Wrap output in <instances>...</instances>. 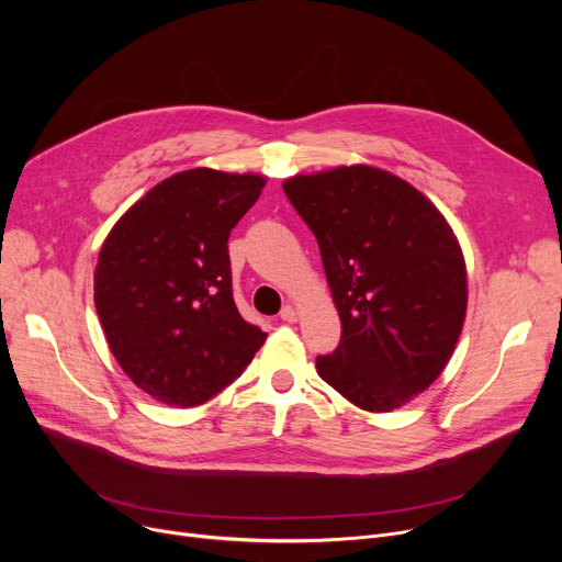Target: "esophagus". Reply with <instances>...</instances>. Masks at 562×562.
<instances>
[{"instance_id":"obj_1","label":"esophagus","mask_w":562,"mask_h":562,"mask_svg":"<svg viewBox=\"0 0 562 562\" xmlns=\"http://www.w3.org/2000/svg\"><path fill=\"white\" fill-rule=\"evenodd\" d=\"M280 318L286 321V323H296L299 321V310L293 305H284L282 312H280Z\"/></svg>"}]
</instances>
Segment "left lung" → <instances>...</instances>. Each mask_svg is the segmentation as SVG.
I'll return each mask as SVG.
<instances>
[{"label":"left lung","instance_id":"8db88e82","mask_svg":"<svg viewBox=\"0 0 562 562\" xmlns=\"http://www.w3.org/2000/svg\"><path fill=\"white\" fill-rule=\"evenodd\" d=\"M282 189L314 232L341 321L318 375L367 412H392L447 369L467 316V263L437 206L367 164L293 175Z\"/></svg>","mask_w":562,"mask_h":562}]
</instances>
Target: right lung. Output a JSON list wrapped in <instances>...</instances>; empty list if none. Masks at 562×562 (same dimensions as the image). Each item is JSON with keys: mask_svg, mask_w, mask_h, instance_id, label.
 Returning <instances> with one entry per match:
<instances>
[{"mask_svg": "<svg viewBox=\"0 0 562 562\" xmlns=\"http://www.w3.org/2000/svg\"><path fill=\"white\" fill-rule=\"evenodd\" d=\"M263 187L257 172H175L106 234L95 310L115 362L159 403L210 401L266 341L234 305L227 255L232 227Z\"/></svg>", "mask_w": 562, "mask_h": 562, "instance_id": "right-lung-1", "label": "right lung"}]
</instances>
